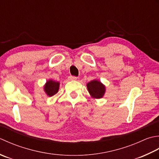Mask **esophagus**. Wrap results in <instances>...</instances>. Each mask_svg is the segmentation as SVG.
I'll return each instance as SVG.
<instances>
[{"mask_svg":"<svg viewBox=\"0 0 159 159\" xmlns=\"http://www.w3.org/2000/svg\"><path fill=\"white\" fill-rule=\"evenodd\" d=\"M69 80H77V77H75V76H69Z\"/></svg>","mask_w":159,"mask_h":159,"instance_id":"34e87169","label":"esophagus"}]
</instances>
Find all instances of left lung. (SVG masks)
<instances>
[{"label": "left lung", "mask_w": 159, "mask_h": 159, "mask_svg": "<svg viewBox=\"0 0 159 159\" xmlns=\"http://www.w3.org/2000/svg\"><path fill=\"white\" fill-rule=\"evenodd\" d=\"M87 89H88L90 95L93 98L100 99L103 98L106 92V87L103 84L98 80H93L87 84Z\"/></svg>", "instance_id": "left-lung-1"}]
</instances>
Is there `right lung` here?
Instances as JSON below:
<instances>
[{
    "instance_id": "1",
    "label": "right lung",
    "mask_w": 159,
    "mask_h": 159,
    "mask_svg": "<svg viewBox=\"0 0 159 159\" xmlns=\"http://www.w3.org/2000/svg\"><path fill=\"white\" fill-rule=\"evenodd\" d=\"M60 86V83L58 82H55L51 80L47 81L44 86V90L47 95L49 97L53 96L58 92Z\"/></svg>"
}]
</instances>
